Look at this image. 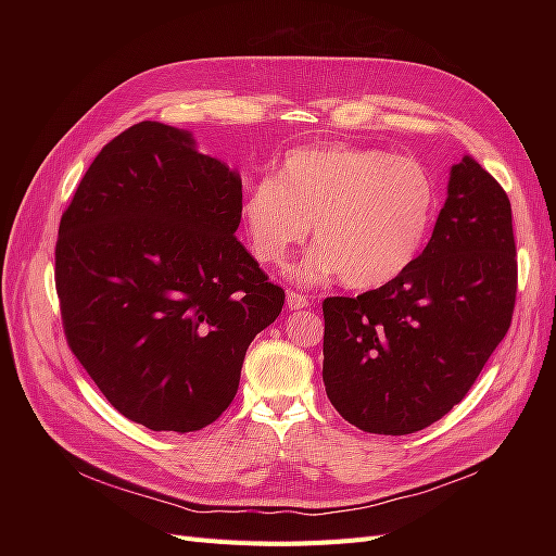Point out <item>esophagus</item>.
<instances>
[{
    "label": "esophagus",
    "instance_id": "34e87169",
    "mask_svg": "<svg viewBox=\"0 0 556 556\" xmlns=\"http://www.w3.org/2000/svg\"><path fill=\"white\" fill-rule=\"evenodd\" d=\"M308 296L299 294V292H288V308L290 311H301V308H308Z\"/></svg>",
    "mask_w": 556,
    "mask_h": 556
}]
</instances>
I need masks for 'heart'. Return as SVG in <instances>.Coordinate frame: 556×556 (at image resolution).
Listing matches in <instances>:
<instances>
[{"label": "heart", "mask_w": 556, "mask_h": 556, "mask_svg": "<svg viewBox=\"0 0 556 556\" xmlns=\"http://www.w3.org/2000/svg\"><path fill=\"white\" fill-rule=\"evenodd\" d=\"M439 208V182L422 162L329 143L292 150L278 178L250 185L241 220L262 264L288 262L313 223L315 248L299 280L339 276L350 290H376L413 266Z\"/></svg>", "instance_id": "1"}]
</instances>
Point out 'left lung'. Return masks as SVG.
<instances>
[{"label":"left lung","instance_id":"1","mask_svg":"<svg viewBox=\"0 0 556 556\" xmlns=\"http://www.w3.org/2000/svg\"><path fill=\"white\" fill-rule=\"evenodd\" d=\"M515 294L510 199L466 155L408 271L355 299H325L331 406L368 433L406 435L439 422L508 333Z\"/></svg>","mask_w":556,"mask_h":556}]
</instances>
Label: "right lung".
I'll return each mask as SVG.
<instances>
[{"label": "right lung", "instance_id": "right-lung-1", "mask_svg": "<svg viewBox=\"0 0 556 556\" xmlns=\"http://www.w3.org/2000/svg\"><path fill=\"white\" fill-rule=\"evenodd\" d=\"M241 176L190 131L143 121L109 141L60 220L66 343L111 406L199 431L237 396L248 345L285 292L233 237Z\"/></svg>", "mask_w": 556, "mask_h": 556}]
</instances>
